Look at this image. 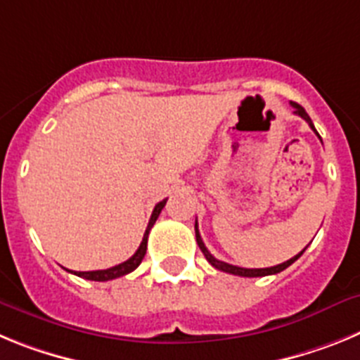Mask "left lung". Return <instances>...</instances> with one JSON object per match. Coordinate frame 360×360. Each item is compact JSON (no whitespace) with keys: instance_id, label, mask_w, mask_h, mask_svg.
<instances>
[{"instance_id":"left-lung-1","label":"left lung","mask_w":360,"mask_h":360,"mask_svg":"<svg viewBox=\"0 0 360 360\" xmlns=\"http://www.w3.org/2000/svg\"><path fill=\"white\" fill-rule=\"evenodd\" d=\"M290 104H292V108H294V110H295V111H294L295 115H299V117H301V119L307 120L308 126H310V128L314 129V131H316V128H314V124H311L310 117H308V113H307V111H304V108H303V106H299L297 103H290ZM316 133H317V131H316ZM317 136H319V133H317ZM319 139H321V136H319ZM195 232H196V243H198L200 250H202L203 256H205V259H207V262L211 263V265L214 266V269L221 270V272H229V274H234V276H243V278H262V276L278 274V272H281V270L288 269V266H290L292 263L295 262V259H299V257H301V254L304 252V249H307V247H304V249L301 250V252L295 254L294 257H290V259H288V262L281 263V265L269 266V269H241V266L229 265V263H225V262H219V259H216V257L212 256L211 252H209L207 247H205V243H203L202 236H200L198 221H196V224H195Z\"/></svg>"}]
</instances>
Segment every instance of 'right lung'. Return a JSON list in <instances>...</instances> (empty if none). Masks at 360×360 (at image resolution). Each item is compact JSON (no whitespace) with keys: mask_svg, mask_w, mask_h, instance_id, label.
Returning a JSON list of instances; mask_svg holds the SVG:
<instances>
[{"mask_svg":"<svg viewBox=\"0 0 360 360\" xmlns=\"http://www.w3.org/2000/svg\"><path fill=\"white\" fill-rule=\"evenodd\" d=\"M165 202H167V198L162 200V202H158L157 205H155L151 218H149L148 229H146V232H144V238H142L141 247L136 249V252L129 257L128 262H124V263H120V265L111 266V269H106V270H90V272H73V270H70V272L75 276H79V278L90 279V281H110V279H117V278H120V276H126V274H129V272H133L136 266L141 265L142 259H144L146 249H148L149 231H151V227L155 225V221H157L158 214H160V211L164 209Z\"/></svg>","mask_w":360,"mask_h":360,"instance_id":"1","label":"right lung"}]
</instances>
